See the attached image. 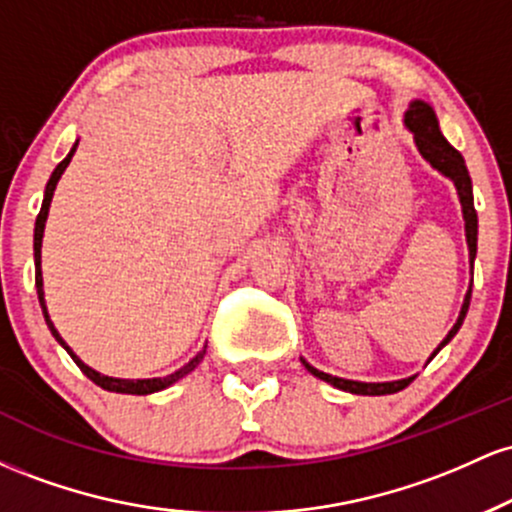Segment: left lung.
Returning a JSON list of instances; mask_svg holds the SVG:
<instances>
[{
    "label": "left lung",
    "mask_w": 512,
    "mask_h": 512,
    "mask_svg": "<svg viewBox=\"0 0 512 512\" xmlns=\"http://www.w3.org/2000/svg\"><path fill=\"white\" fill-rule=\"evenodd\" d=\"M404 127L409 129L411 137H414L416 151H419L421 158L431 166L433 170H438L440 175H445L457 190V199L462 204V219H464V238H467V250H469V267H474V257H477V231H479V221H477V211H474V195H472V178H469V170L464 166V158L460 151L452 146L448 139L443 137L438 127V117L436 110L431 108L426 101L416 98V101L409 103V110L404 113ZM474 276V274H472ZM469 298H472V279H469V289L464 293V301L460 308V315H457V322L450 327V332L445 334L443 342L438 344V349L428 356L426 363H431V358L443 349L445 344L455 337L457 330L462 327L464 317H467L469 310ZM301 363L308 368V373H313L315 378L325 380L337 390L351 392V395H395V392L404 390L416 375H409V378L402 380H387V383H363V380H346V378H337V375L325 373V370H317L315 366H310L308 361L301 356Z\"/></svg>",
    "instance_id": "8db88e82"
}]
</instances>
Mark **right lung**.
I'll return each mask as SVG.
<instances>
[{
  "mask_svg": "<svg viewBox=\"0 0 512 512\" xmlns=\"http://www.w3.org/2000/svg\"><path fill=\"white\" fill-rule=\"evenodd\" d=\"M76 146H79V139H76L72 149H69L67 158H64V161L60 163V166H57L55 170H52V175H50L48 185H45L43 207H40V214H38V219H35V231H33V257H35V289H38V301H40V308H43L45 322H48V327H50L52 337H55L57 342L62 344V349L67 351L69 356H72V361L76 363V366L81 368V373H84L88 380H93V383H96L98 387H103V390H108V392H120V395H151V392H161V390H166V387H170V385H173V383H178L180 378H185L187 373H192V370H195V368L199 366V363H202L204 354H207V346H204V349L199 351V354H197L195 358H192V361H187L185 366L175 370V373H170V375H163V378H137V380H129V378H110V375H103V373H98V370H93L91 366H86V363L81 361V358L74 354V351H72V346H69L67 342H64V339H62V334L57 332L55 322L50 320L48 305H45L43 269H40V250H43V233H45V221H48V214H50V202H52V195H55V187H57V182H60L62 173H64V170H67L69 161H72V156H74Z\"/></svg>",
  "mask_w": 512,
  "mask_h": 512,
  "instance_id": "obj_1",
  "label": "right lung"
}]
</instances>
